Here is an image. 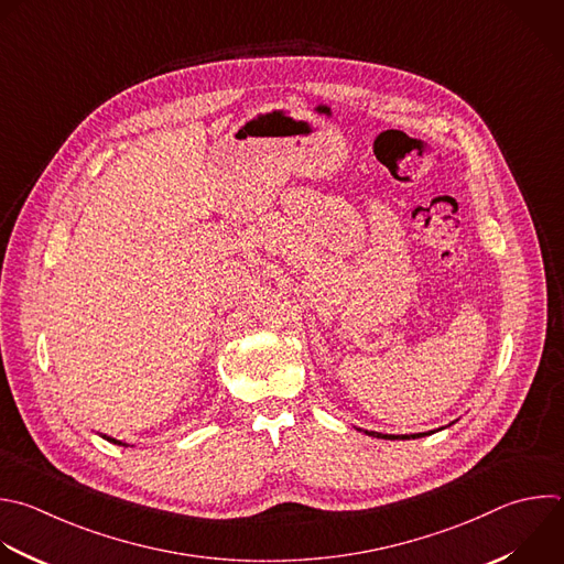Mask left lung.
Masks as SVG:
<instances>
[{"mask_svg":"<svg viewBox=\"0 0 564 564\" xmlns=\"http://www.w3.org/2000/svg\"><path fill=\"white\" fill-rule=\"evenodd\" d=\"M365 434H369V436H373V438H388V441H397V438H421V436H427V432H423V434H412V436H394V434H381V432H365ZM432 434V432H430Z\"/></svg>","mask_w":564,"mask_h":564,"instance_id":"1","label":"left lung"}]
</instances>
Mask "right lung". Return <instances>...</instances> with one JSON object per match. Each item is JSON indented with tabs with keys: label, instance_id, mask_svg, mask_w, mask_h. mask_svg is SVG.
I'll return each mask as SVG.
<instances>
[{
	"label": "right lung",
	"instance_id": "right-lung-1",
	"mask_svg": "<svg viewBox=\"0 0 564 564\" xmlns=\"http://www.w3.org/2000/svg\"><path fill=\"white\" fill-rule=\"evenodd\" d=\"M104 438H106V441H110V443H115V445H123V443H121V441H117V438H110V436H104Z\"/></svg>",
	"mask_w": 564,
	"mask_h": 564
}]
</instances>
